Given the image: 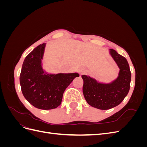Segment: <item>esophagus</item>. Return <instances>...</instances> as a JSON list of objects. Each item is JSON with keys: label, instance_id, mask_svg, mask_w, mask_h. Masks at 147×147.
<instances>
[{"label": "esophagus", "instance_id": "obj_1", "mask_svg": "<svg viewBox=\"0 0 147 147\" xmlns=\"http://www.w3.org/2000/svg\"><path fill=\"white\" fill-rule=\"evenodd\" d=\"M84 72V70H81V71H80V73H81V74H83Z\"/></svg>", "mask_w": 147, "mask_h": 147}]
</instances>
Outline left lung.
<instances>
[{"mask_svg": "<svg viewBox=\"0 0 147 147\" xmlns=\"http://www.w3.org/2000/svg\"><path fill=\"white\" fill-rule=\"evenodd\" d=\"M110 55L119 69L118 77L111 83H100L90 76L83 75V93L87 103L93 107L108 110L118 105L130 89L131 73L125 57L110 49Z\"/></svg>", "mask_w": 147, "mask_h": 147, "instance_id": "left-lung-1", "label": "left lung"}]
</instances>
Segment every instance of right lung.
I'll use <instances>...</instances> for the list:
<instances>
[{
    "label": "right lung",
    "instance_id": "1",
    "mask_svg": "<svg viewBox=\"0 0 147 147\" xmlns=\"http://www.w3.org/2000/svg\"><path fill=\"white\" fill-rule=\"evenodd\" d=\"M46 43L35 48L26 57L20 76L21 91L25 99L35 107L56 109L61 105L65 89L78 73L48 74L42 67Z\"/></svg>",
    "mask_w": 147,
    "mask_h": 147
}]
</instances>
